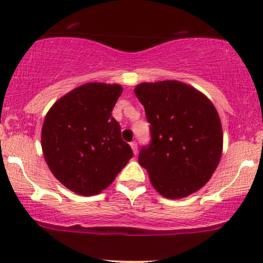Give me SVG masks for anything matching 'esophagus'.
Masks as SVG:
<instances>
[{
	"label": "esophagus",
	"mask_w": 263,
	"mask_h": 263,
	"mask_svg": "<svg viewBox=\"0 0 263 263\" xmlns=\"http://www.w3.org/2000/svg\"><path fill=\"white\" fill-rule=\"evenodd\" d=\"M129 146H131V148H132V151H134V154L136 155L137 154V143L134 141V142L129 143Z\"/></svg>",
	"instance_id": "34e87169"
}]
</instances>
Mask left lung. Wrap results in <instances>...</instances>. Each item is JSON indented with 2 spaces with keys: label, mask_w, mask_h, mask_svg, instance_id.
I'll list each match as a JSON object with an SVG mask.
<instances>
[{
  "label": "left lung",
  "mask_w": 263,
  "mask_h": 263,
  "mask_svg": "<svg viewBox=\"0 0 263 263\" xmlns=\"http://www.w3.org/2000/svg\"><path fill=\"white\" fill-rule=\"evenodd\" d=\"M151 123L152 142L138 162L154 189L177 200L210 181L220 163L223 132L218 112L206 95L176 80L142 82L135 87Z\"/></svg>",
  "instance_id": "1"
}]
</instances>
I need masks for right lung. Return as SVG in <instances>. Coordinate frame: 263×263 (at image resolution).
Wrapping results in <instances>:
<instances>
[{
	"label": "right lung",
	"mask_w": 263,
	"mask_h": 263,
	"mask_svg": "<svg viewBox=\"0 0 263 263\" xmlns=\"http://www.w3.org/2000/svg\"><path fill=\"white\" fill-rule=\"evenodd\" d=\"M121 85L87 82L52 105L41 131L42 154L52 175L72 192L99 195L134 156L111 112Z\"/></svg>",
	"instance_id": "right-lung-1"
}]
</instances>
